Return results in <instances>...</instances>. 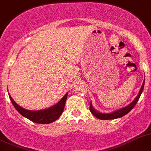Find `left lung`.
Returning a JSON list of instances; mask_svg holds the SVG:
<instances>
[{
	"instance_id": "8db88e82",
	"label": "left lung",
	"mask_w": 151,
	"mask_h": 151,
	"mask_svg": "<svg viewBox=\"0 0 151 151\" xmlns=\"http://www.w3.org/2000/svg\"><path fill=\"white\" fill-rule=\"evenodd\" d=\"M144 82H143L141 88H140V91H139V93L138 95H137V97L135 98L134 100V101H132L129 105H127V106H126L125 108H124V109L116 111H114V112L112 113H110V114H102V113H99L98 112V111H96L93 109V107H92V105H91V103H90V108H89L90 111H91V114H93L95 117H96L97 118L101 120H111V119H115V118H122V117H123V116H124L125 114H127V113L129 112L130 111L133 109L134 107L135 106V105L137 104L139 99H140V95H141L143 90H144Z\"/></svg>"
}]
</instances>
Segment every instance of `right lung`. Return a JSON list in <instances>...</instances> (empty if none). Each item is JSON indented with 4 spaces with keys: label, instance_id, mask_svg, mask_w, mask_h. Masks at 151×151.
<instances>
[{
    "label": "right lung",
    "instance_id": "right-lung-1",
    "mask_svg": "<svg viewBox=\"0 0 151 151\" xmlns=\"http://www.w3.org/2000/svg\"><path fill=\"white\" fill-rule=\"evenodd\" d=\"M68 92L64 95V97L60 100L59 102L55 105L54 106L51 107L50 109H44V110L40 111H28L23 109L20 106L17 104L15 101L13 100L11 96L9 95V97L11 99V102L14 108L17 110V111L20 113L21 115H23L25 118H28L29 120L32 121L33 122L38 124H50L55 122L56 120L60 118L64 110L65 101H66Z\"/></svg>",
    "mask_w": 151,
    "mask_h": 151
}]
</instances>
